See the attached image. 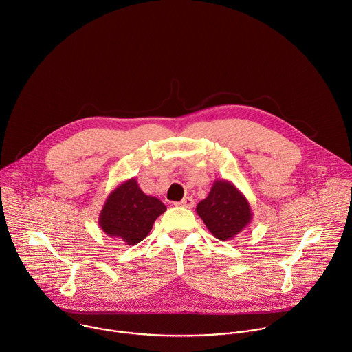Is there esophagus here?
I'll use <instances>...</instances> for the list:
<instances>
[{"mask_svg":"<svg viewBox=\"0 0 352 352\" xmlns=\"http://www.w3.org/2000/svg\"><path fill=\"white\" fill-rule=\"evenodd\" d=\"M179 206H184V208H192L194 206V199L191 197H184L180 202H177Z\"/></svg>","mask_w":352,"mask_h":352,"instance_id":"1","label":"esophagus"}]
</instances>
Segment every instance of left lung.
Wrapping results in <instances>:
<instances>
[{"instance_id":"left-lung-1","label":"left lung","mask_w":352,"mask_h":352,"mask_svg":"<svg viewBox=\"0 0 352 352\" xmlns=\"http://www.w3.org/2000/svg\"><path fill=\"white\" fill-rule=\"evenodd\" d=\"M195 210L206 229L222 241L234 239L252 221L248 199L232 182L223 179L214 182Z\"/></svg>"}]
</instances>
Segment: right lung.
<instances>
[{
    "instance_id": "obj_1",
    "label": "right lung",
    "mask_w": 352,
    "mask_h": 352,
    "mask_svg": "<svg viewBox=\"0 0 352 352\" xmlns=\"http://www.w3.org/2000/svg\"><path fill=\"white\" fill-rule=\"evenodd\" d=\"M165 210L162 201L144 194L131 177L109 192L100 212L98 225L109 237L135 245L150 234L155 219Z\"/></svg>"
}]
</instances>
